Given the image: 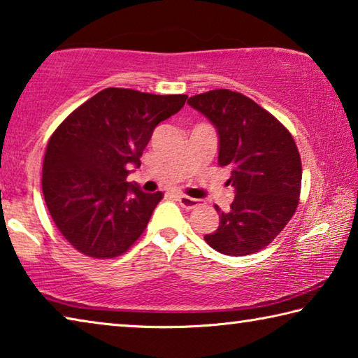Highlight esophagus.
<instances>
[{
    "mask_svg": "<svg viewBox=\"0 0 358 358\" xmlns=\"http://www.w3.org/2000/svg\"><path fill=\"white\" fill-rule=\"evenodd\" d=\"M178 201L184 209H193V208H196V206H199V199L190 198L187 195H178Z\"/></svg>",
    "mask_w": 358,
    "mask_h": 358,
    "instance_id": "esophagus-1",
    "label": "esophagus"
}]
</instances>
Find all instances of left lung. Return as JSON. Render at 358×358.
Listing matches in <instances>:
<instances>
[{
	"label": "left lung",
	"mask_w": 358,
	"mask_h": 358,
	"mask_svg": "<svg viewBox=\"0 0 358 358\" xmlns=\"http://www.w3.org/2000/svg\"><path fill=\"white\" fill-rule=\"evenodd\" d=\"M218 131V165L231 168V210L204 241L223 255L245 256L267 247L291 220L302 185L297 144L283 124L247 96L214 90L189 99Z\"/></svg>",
	"instance_id": "1"
}]
</instances>
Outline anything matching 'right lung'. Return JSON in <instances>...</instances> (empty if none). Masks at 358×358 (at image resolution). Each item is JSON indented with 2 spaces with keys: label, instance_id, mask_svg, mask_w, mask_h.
<instances>
[{
  "label": "right lung",
  "instance_id": "right-lung-1",
  "mask_svg": "<svg viewBox=\"0 0 358 358\" xmlns=\"http://www.w3.org/2000/svg\"><path fill=\"white\" fill-rule=\"evenodd\" d=\"M184 94L155 96L106 87L53 131L42 166V192L56 228L90 258L111 259L134 245L163 198L125 178L162 121L182 108Z\"/></svg>",
  "mask_w": 358,
  "mask_h": 358
}]
</instances>
